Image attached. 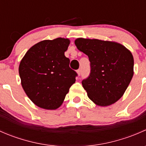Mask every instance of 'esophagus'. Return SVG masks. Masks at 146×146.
I'll use <instances>...</instances> for the list:
<instances>
[{"label": "esophagus", "instance_id": "esophagus-1", "mask_svg": "<svg viewBox=\"0 0 146 146\" xmlns=\"http://www.w3.org/2000/svg\"><path fill=\"white\" fill-rule=\"evenodd\" d=\"M77 73L78 76H80V73H81V70H80V69H78V70H77Z\"/></svg>", "mask_w": 146, "mask_h": 146}]
</instances>
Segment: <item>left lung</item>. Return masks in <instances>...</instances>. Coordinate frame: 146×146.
Segmentation results:
<instances>
[{"instance_id":"left-lung-1","label":"left lung","mask_w":146,"mask_h":146,"mask_svg":"<svg viewBox=\"0 0 146 146\" xmlns=\"http://www.w3.org/2000/svg\"><path fill=\"white\" fill-rule=\"evenodd\" d=\"M78 49L90 62V73L82 81L88 96L97 105L109 106L118 101L133 76V57L121 44L78 38Z\"/></svg>"}]
</instances>
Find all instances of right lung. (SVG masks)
Returning a JSON list of instances; mask_svg holds the SVG:
<instances>
[{"mask_svg": "<svg viewBox=\"0 0 146 146\" xmlns=\"http://www.w3.org/2000/svg\"><path fill=\"white\" fill-rule=\"evenodd\" d=\"M70 40L56 38L36 44L20 61L19 74L23 90L34 104L46 110L62 104L78 76L65 56Z\"/></svg>", "mask_w": 146, "mask_h": 146, "instance_id": "add662e5", "label": "right lung"}]
</instances>
